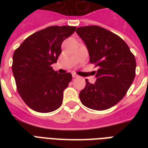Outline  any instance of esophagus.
Returning <instances> with one entry per match:
<instances>
[{
    "label": "esophagus",
    "mask_w": 148,
    "mask_h": 148,
    "mask_svg": "<svg viewBox=\"0 0 148 148\" xmlns=\"http://www.w3.org/2000/svg\"><path fill=\"white\" fill-rule=\"evenodd\" d=\"M72 77H73L74 78H76V77H78V76H77V75L76 74H72Z\"/></svg>",
    "instance_id": "34e87169"
}]
</instances>
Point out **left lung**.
<instances>
[{"label": "left lung", "instance_id": "8db88e82", "mask_svg": "<svg viewBox=\"0 0 148 148\" xmlns=\"http://www.w3.org/2000/svg\"><path fill=\"white\" fill-rule=\"evenodd\" d=\"M76 32L87 46L90 62L97 67V81L93 84L86 79L80 100L88 108L107 110L125 96L133 83L134 55L122 38L101 27H80Z\"/></svg>", "mask_w": 148, "mask_h": 148}]
</instances>
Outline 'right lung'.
I'll list each match as a JSON object with an SVG mask.
<instances>
[{"label": "right lung", "mask_w": 148, "mask_h": 148, "mask_svg": "<svg viewBox=\"0 0 148 148\" xmlns=\"http://www.w3.org/2000/svg\"><path fill=\"white\" fill-rule=\"evenodd\" d=\"M75 29L48 27L27 37L15 50L12 71L17 91L27 105L37 112H51L62 104L63 92L72 75L58 74L51 65L61 53L62 42Z\"/></svg>", "instance_id": "right-lung-1"}]
</instances>
